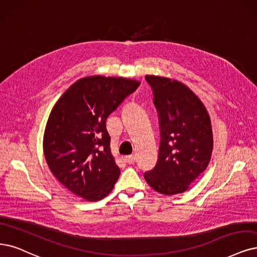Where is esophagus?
I'll list each match as a JSON object with an SVG mask.
<instances>
[{
  "label": "esophagus",
  "mask_w": 257,
  "mask_h": 257,
  "mask_svg": "<svg viewBox=\"0 0 257 257\" xmlns=\"http://www.w3.org/2000/svg\"><path fill=\"white\" fill-rule=\"evenodd\" d=\"M125 161L128 164H134L136 162V157L135 156H128L125 158Z\"/></svg>",
  "instance_id": "1"
}]
</instances>
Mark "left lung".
<instances>
[{
  "instance_id": "8db88e82",
  "label": "left lung",
  "mask_w": 257,
  "mask_h": 257,
  "mask_svg": "<svg viewBox=\"0 0 257 257\" xmlns=\"http://www.w3.org/2000/svg\"><path fill=\"white\" fill-rule=\"evenodd\" d=\"M145 78L154 91L161 142L157 165L144 178L160 194H181L210 163L211 118L202 101L184 83L155 75Z\"/></svg>"
}]
</instances>
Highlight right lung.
<instances>
[{
	"label": "right lung",
	"instance_id": "1",
	"mask_svg": "<svg viewBox=\"0 0 257 257\" xmlns=\"http://www.w3.org/2000/svg\"><path fill=\"white\" fill-rule=\"evenodd\" d=\"M140 83L89 76L55 103L44 131V157L55 178L74 195L93 202L113 189L120 170L111 154L106 120Z\"/></svg>",
	"mask_w": 257,
	"mask_h": 257
}]
</instances>
